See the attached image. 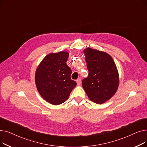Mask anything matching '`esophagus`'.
<instances>
[{
	"label": "esophagus",
	"instance_id": "1",
	"mask_svg": "<svg viewBox=\"0 0 147 147\" xmlns=\"http://www.w3.org/2000/svg\"><path fill=\"white\" fill-rule=\"evenodd\" d=\"M76 82H77V84H78V85H80V84H81V79L79 78L78 80H76Z\"/></svg>",
	"mask_w": 147,
	"mask_h": 147
}]
</instances>
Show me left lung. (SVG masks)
Masks as SVG:
<instances>
[{
	"instance_id": "1",
	"label": "left lung",
	"mask_w": 147,
	"mask_h": 147,
	"mask_svg": "<svg viewBox=\"0 0 147 147\" xmlns=\"http://www.w3.org/2000/svg\"><path fill=\"white\" fill-rule=\"evenodd\" d=\"M89 75L82 86L90 101L102 104L112 98L119 85V75L113 58L105 52L84 49Z\"/></svg>"
}]
</instances>
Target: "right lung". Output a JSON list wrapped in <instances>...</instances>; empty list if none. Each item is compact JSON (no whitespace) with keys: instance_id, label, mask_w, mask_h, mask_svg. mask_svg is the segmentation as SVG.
<instances>
[{"instance_id":"obj_1","label":"right lung","mask_w":147,"mask_h":147,"mask_svg":"<svg viewBox=\"0 0 147 147\" xmlns=\"http://www.w3.org/2000/svg\"><path fill=\"white\" fill-rule=\"evenodd\" d=\"M69 53L61 51L48 54L37 67L35 83L46 101L59 105L66 101L76 82L71 79V69L67 65Z\"/></svg>"}]
</instances>
